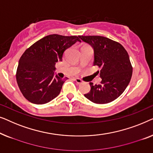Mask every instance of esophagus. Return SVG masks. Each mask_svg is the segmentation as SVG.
<instances>
[{"mask_svg":"<svg viewBox=\"0 0 153 153\" xmlns=\"http://www.w3.org/2000/svg\"><path fill=\"white\" fill-rule=\"evenodd\" d=\"M74 79H75V81H76L77 84H81L82 82H83V81L81 79L77 78H77H75Z\"/></svg>","mask_w":153,"mask_h":153,"instance_id":"1","label":"esophagus"}]
</instances>
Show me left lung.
Wrapping results in <instances>:
<instances>
[{"instance_id":"8db88e82","label":"left lung","mask_w":153,"mask_h":153,"mask_svg":"<svg viewBox=\"0 0 153 153\" xmlns=\"http://www.w3.org/2000/svg\"><path fill=\"white\" fill-rule=\"evenodd\" d=\"M79 37L94 48V65L101 68L100 85L89 82L91 90L85 96L97 104L112 102L123 93L132 77V66L128 52L119 42L105 36Z\"/></svg>"}]
</instances>
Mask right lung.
Masks as SVG:
<instances>
[{"label":"right lung","mask_w":153,"mask_h":153,"mask_svg":"<svg viewBox=\"0 0 153 153\" xmlns=\"http://www.w3.org/2000/svg\"><path fill=\"white\" fill-rule=\"evenodd\" d=\"M77 42V36L50 34L26 49L19 61L16 82L23 96L32 103L42 105L59 95L66 79L55 76L57 62L66 49Z\"/></svg>","instance_id":"add662e5"}]
</instances>
